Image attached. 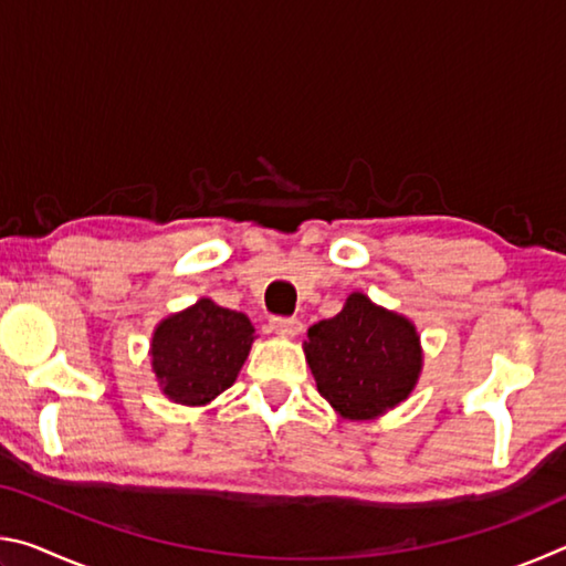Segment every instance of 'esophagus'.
I'll use <instances>...</instances> for the list:
<instances>
[{"instance_id":"obj_1","label":"esophagus","mask_w":566,"mask_h":566,"mask_svg":"<svg viewBox=\"0 0 566 566\" xmlns=\"http://www.w3.org/2000/svg\"><path fill=\"white\" fill-rule=\"evenodd\" d=\"M270 329L280 337H296L302 332V322L296 317H272Z\"/></svg>"}]
</instances>
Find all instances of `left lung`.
Listing matches in <instances>:
<instances>
[{"instance_id": "obj_1", "label": "left lung", "mask_w": 566, "mask_h": 566, "mask_svg": "<svg viewBox=\"0 0 566 566\" xmlns=\"http://www.w3.org/2000/svg\"><path fill=\"white\" fill-rule=\"evenodd\" d=\"M304 354L319 395L344 419H377L417 387L419 334L407 317L352 292L342 312L310 327Z\"/></svg>"}]
</instances>
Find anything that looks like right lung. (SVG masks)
Instances as JSON below:
<instances>
[{"label":"right lung","instance_id":"1","mask_svg":"<svg viewBox=\"0 0 566 566\" xmlns=\"http://www.w3.org/2000/svg\"><path fill=\"white\" fill-rule=\"evenodd\" d=\"M254 327L247 314L199 300L169 314L151 334V371L175 405L202 407L234 385Z\"/></svg>","mask_w":566,"mask_h":566}]
</instances>
